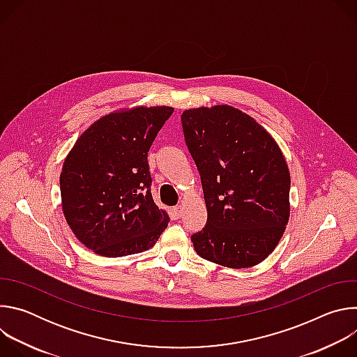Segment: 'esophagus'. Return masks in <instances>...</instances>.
I'll use <instances>...</instances> for the list:
<instances>
[{
	"instance_id": "34e87169",
	"label": "esophagus",
	"mask_w": 357,
	"mask_h": 357,
	"mask_svg": "<svg viewBox=\"0 0 357 357\" xmlns=\"http://www.w3.org/2000/svg\"><path fill=\"white\" fill-rule=\"evenodd\" d=\"M172 215H174L175 219H179L182 216V206H175L172 209Z\"/></svg>"
}]
</instances>
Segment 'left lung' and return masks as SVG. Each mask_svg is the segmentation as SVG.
Segmentation results:
<instances>
[{
    "label": "left lung",
    "instance_id": "8db88e82",
    "mask_svg": "<svg viewBox=\"0 0 357 357\" xmlns=\"http://www.w3.org/2000/svg\"><path fill=\"white\" fill-rule=\"evenodd\" d=\"M181 120L208 208L206 226L190 236L196 252L229 268L261 263L289 218L291 178L281 149L230 106L185 110Z\"/></svg>",
    "mask_w": 357,
    "mask_h": 357
}]
</instances>
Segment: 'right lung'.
Returning a JSON list of instances; mask_svg holds the SVG:
<instances>
[{"instance_id": "add662e5", "label": "right lung", "mask_w": 357, "mask_h": 357, "mask_svg": "<svg viewBox=\"0 0 357 357\" xmlns=\"http://www.w3.org/2000/svg\"><path fill=\"white\" fill-rule=\"evenodd\" d=\"M172 107H135L93 123L61 174L62 208L75 236L105 257L151 248L169 218L151 195L148 151Z\"/></svg>"}]
</instances>
